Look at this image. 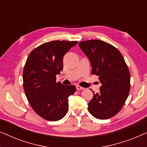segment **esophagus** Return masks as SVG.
Here are the masks:
<instances>
[{"label":"esophagus","mask_w":147,"mask_h":147,"mask_svg":"<svg viewBox=\"0 0 147 147\" xmlns=\"http://www.w3.org/2000/svg\"><path fill=\"white\" fill-rule=\"evenodd\" d=\"M76 89H77L78 90H84V88L81 87V86H76Z\"/></svg>","instance_id":"1"}]
</instances>
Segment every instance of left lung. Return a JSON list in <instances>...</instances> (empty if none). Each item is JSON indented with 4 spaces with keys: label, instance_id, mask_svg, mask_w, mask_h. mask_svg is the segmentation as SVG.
I'll return each instance as SVG.
<instances>
[{
    "label": "left lung",
    "instance_id": "left-lung-1",
    "mask_svg": "<svg viewBox=\"0 0 147 147\" xmlns=\"http://www.w3.org/2000/svg\"><path fill=\"white\" fill-rule=\"evenodd\" d=\"M92 65V74L98 76L102 86L88 103L94 117L105 120L118 114L130 90V75L123 56L113 45L98 39L79 43Z\"/></svg>",
    "mask_w": 147,
    "mask_h": 147
}]
</instances>
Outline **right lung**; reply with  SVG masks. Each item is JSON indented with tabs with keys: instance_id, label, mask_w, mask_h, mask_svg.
Masks as SVG:
<instances>
[{
	"instance_id": "obj_1",
	"label": "right lung",
	"mask_w": 147,
	"mask_h": 147,
	"mask_svg": "<svg viewBox=\"0 0 147 147\" xmlns=\"http://www.w3.org/2000/svg\"><path fill=\"white\" fill-rule=\"evenodd\" d=\"M77 43V41H52L42 44L30 53L24 66L26 97L34 111L49 121L65 116L67 98L76 91L75 86L56 82V75L63 70L64 55Z\"/></svg>"
}]
</instances>
